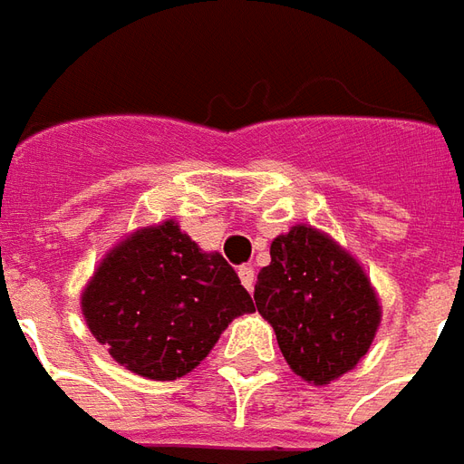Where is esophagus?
I'll return each instance as SVG.
<instances>
[{"label":"esophagus","mask_w":464,"mask_h":464,"mask_svg":"<svg viewBox=\"0 0 464 464\" xmlns=\"http://www.w3.org/2000/svg\"><path fill=\"white\" fill-rule=\"evenodd\" d=\"M238 277H241L243 287H246L248 293H253V287H256V270L250 266H241L238 267Z\"/></svg>","instance_id":"34e87169"}]
</instances>
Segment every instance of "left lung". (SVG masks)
<instances>
[{
    "label": "left lung",
    "mask_w": 464,
    "mask_h": 464,
    "mask_svg": "<svg viewBox=\"0 0 464 464\" xmlns=\"http://www.w3.org/2000/svg\"><path fill=\"white\" fill-rule=\"evenodd\" d=\"M253 297L285 362L314 386L352 372L381 324L379 295L359 260L307 223L273 238Z\"/></svg>",
    "instance_id": "1"
}]
</instances>
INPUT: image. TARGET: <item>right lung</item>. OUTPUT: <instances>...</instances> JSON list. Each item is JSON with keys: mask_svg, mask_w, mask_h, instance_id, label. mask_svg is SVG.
<instances>
[{"mask_svg": "<svg viewBox=\"0 0 464 464\" xmlns=\"http://www.w3.org/2000/svg\"><path fill=\"white\" fill-rule=\"evenodd\" d=\"M91 334L127 372L174 381L194 372L233 319L256 312L221 253H206L174 218L127 233L81 295Z\"/></svg>", "mask_w": 464, "mask_h": 464, "instance_id": "add662e5", "label": "right lung"}]
</instances>
